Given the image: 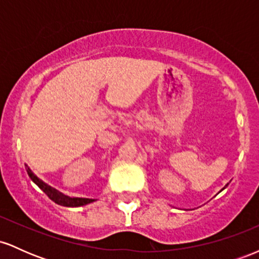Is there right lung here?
I'll return each mask as SVG.
<instances>
[{"label":"right lung","mask_w":259,"mask_h":259,"mask_svg":"<svg viewBox=\"0 0 259 259\" xmlns=\"http://www.w3.org/2000/svg\"><path fill=\"white\" fill-rule=\"evenodd\" d=\"M26 171H28V175L30 177V179L34 181L36 185L40 187L41 190L49 196L50 200H52L55 203L59 204V206H64V207H80V206H85V204L91 203L94 202V200H90V198H69V197H65V196L58 194L56 190L51 189L50 186H47L46 184L42 183L36 175L32 174V171L26 167Z\"/></svg>","instance_id":"obj_1"}]
</instances>
